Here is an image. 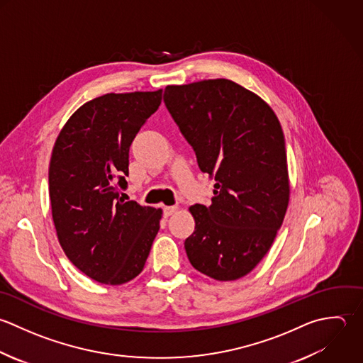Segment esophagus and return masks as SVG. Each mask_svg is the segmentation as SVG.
<instances>
[{
    "instance_id": "34e87169",
    "label": "esophagus",
    "mask_w": 363,
    "mask_h": 363,
    "mask_svg": "<svg viewBox=\"0 0 363 363\" xmlns=\"http://www.w3.org/2000/svg\"><path fill=\"white\" fill-rule=\"evenodd\" d=\"M177 209H178L177 206H165L164 208V215L165 216H171L174 212H177Z\"/></svg>"
}]
</instances>
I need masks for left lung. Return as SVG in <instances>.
Masks as SVG:
<instances>
[{"label":"left lung","mask_w":363,"mask_h":363,"mask_svg":"<svg viewBox=\"0 0 363 363\" xmlns=\"http://www.w3.org/2000/svg\"><path fill=\"white\" fill-rule=\"evenodd\" d=\"M165 106L215 179L212 203L189 208L191 264L219 281L249 274L281 228L290 184L284 134L272 107L228 79L167 86Z\"/></svg>","instance_id":"1"}]
</instances>
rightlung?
Here are the masks:
<instances>
[{
    "mask_svg": "<svg viewBox=\"0 0 363 363\" xmlns=\"http://www.w3.org/2000/svg\"><path fill=\"white\" fill-rule=\"evenodd\" d=\"M162 90L107 93L79 107L60 130L49 164V196L59 243L87 277L120 286L137 277L162 211L124 201L128 152Z\"/></svg>",
    "mask_w": 363,
    "mask_h": 363,
    "instance_id": "add662e5",
    "label": "right lung"
}]
</instances>
